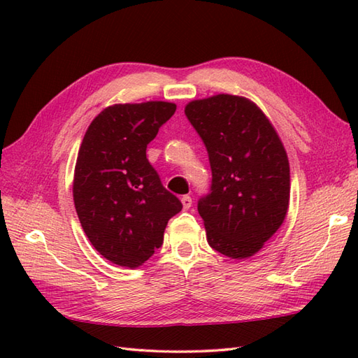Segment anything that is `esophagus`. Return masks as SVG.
Segmentation results:
<instances>
[{"mask_svg": "<svg viewBox=\"0 0 358 358\" xmlns=\"http://www.w3.org/2000/svg\"><path fill=\"white\" fill-rule=\"evenodd\" d=\"M181 203H183V209L187 210L189 208L192 206V199L189 195H183V196H181Z\"/></svg>", "mask_w": 358, "mask_h": 358, "instance_id": "1", "label": "esophagus"}]
</instances>
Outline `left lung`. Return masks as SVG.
Returning a JSON list of instances; mask_svg holds the SVG:
<instances>
[{
  "mask_svg": "<svg viewBox=\"0 0 358 358\" xmlns=\"http://www.w3.org/2000/svg\"><path fill=\"white\" fill-rule=\"evenodd\" d=\"M208 149L210 194L199 201L210 248L249 258L283 224L291 192L289 159L269 118L245 96L218 94L186 104Z\"/></svg>",
  "mask_w": 358,
  "mask_h": 358,
  "instance_id": "obj_1",
  "label": "left lung"
}]
</instances>
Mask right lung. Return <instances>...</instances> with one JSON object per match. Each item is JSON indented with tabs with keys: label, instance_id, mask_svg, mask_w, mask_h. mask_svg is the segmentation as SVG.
Returning <instances> with one entry per match:
<instances>
[{
	"label": "right lung",
	"instance_id": "obj_1",
	"mask_svg": "<svg viewBox=\"0 0 358 358\" xmlns=\"http://www.w3.org/2000/svg\"><path fill=\"white\" fill-rule=\"evenodd\" d=\"M175 109L167 101L109 106L81 141L75 209L89 241L113 264L134 269L148 262L163 245L167 222L183 208L146 158L148 144Z\"/></svg>",
	"mask_w": 358,
	"mask_h": 358
}]
</instances>
